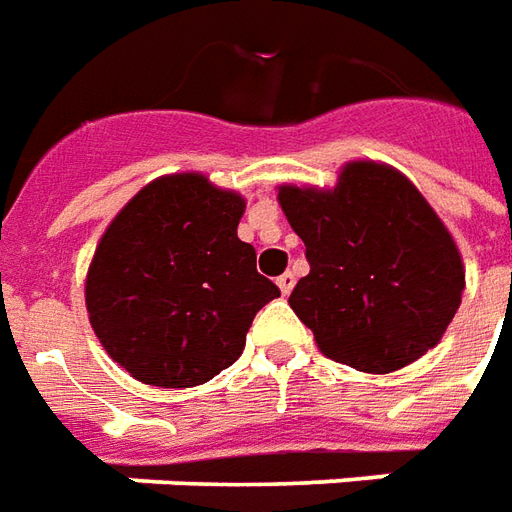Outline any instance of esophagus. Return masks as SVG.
Returning a JSON list of instances; mask_svg holds the SVG:
<instances>
[{"label":"esophagus","instance_id":"34e87169","mask_svg":"<svg viewBox=\"0 0 512 512\" xmlns=\"http://www.w3.org/2000/svg\"><path fill=\"white\" fill-rule=\"evenodd\" d=\"M275 284H278V289H281L284 295H289V292H292V286H295V275L292 273L278 275V281H275Z\"/></svg>","mask_w":512,"mask_h":512}]
</instances>
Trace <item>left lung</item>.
Masks as SVG:
<instances>
[{
	"mask_svg": "<svg viewBox=\"0 0 512 512\" xmlns=\"http://www.w3.org/2000/svg\"><path fill=\"white\" fill-rule=\"evenodd\" d=\"M278 204L311 267L289 306L322 353L386 375L441 342L466 270L447 226L400 170L347 162L333 190L284 184Z\"/></svg>",
	"mask_w": 512,
	"mask_h": 512,
	"instance_id": "8db88e82",
	"label": "left lung"
}]
</instances>
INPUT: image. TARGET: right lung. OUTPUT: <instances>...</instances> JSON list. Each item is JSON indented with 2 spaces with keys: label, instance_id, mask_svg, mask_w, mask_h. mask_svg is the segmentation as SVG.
I'll use <instances>...</instances> for the list:
<instances>
[{
  "label": "right lung",
  "instance_id": "obj_1",
  "mask_svg": "<svg viewBox=\"0 0 512 512\" xmlns=\"http://www.w3.org/2000/svg\"><path fill=\"white\" fill-rule=\"evenodd\" d=\"M242 195L204 173L146 184L90 262L85 306L101 347L134 380L190 389L242 355L256 311L281 289L237 237Z\"/></svg>",
  "mask_w": 512,
  "mask_h": 512
}]
</instances>
